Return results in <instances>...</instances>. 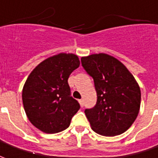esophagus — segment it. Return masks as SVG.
<instances>
[{"label":"esophagus","instance_id":"34e87169","mask_svg":"<svg viewBox=\"0 0 158 158\" xmlns=\"http://www.w3.org/2000/svg\"><path fill=\"white\" fill-rule=\"evenodd\" d=\"M79 103H80V105H81V107H83V106H84V102H83V100H82V99L79 100Z\"/></svg>","mask_w":158,"mask_h":158}]
</instances>
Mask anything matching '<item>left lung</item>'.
<instances>
[{
  "mask_svg": "<svg viewBox=\"0 0 158 158\" xmlns=\"http://www.w3.org/2000/svg\"><path fill=\"white\" fill-rule=\"evenodd\" d=\"M81 62L94 79L97 93L95 106L84 111L92 129L107 137L125 132L140 107L141 92L135 78L122 63L107 54L83 56Z\"/></svg>",
  "mask_w": 158,
  "mask_h": 158,
  "instance_id": "obj_1",
  "label": "left lung"
}]
</instances>
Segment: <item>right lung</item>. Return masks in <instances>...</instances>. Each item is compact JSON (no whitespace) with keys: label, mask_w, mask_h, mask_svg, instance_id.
Masks as SVG:
<instances>
[{"label":"right lung","mask_w":158,"mask_h":158,"mask_svg":"<svg viewBox=\"0 0 158 158\" xmlns=\"http://www.w3.org/2000/svg\"><path fill=\"white\" fill-rule=\"evenodd\" d=\"M79 65L77 55L60 53L40 63L29 75L23 88V105L29 120L40 131H64L80 109L68 83Z\"/></svg>","instance_id":"add662e5"}]
</instances>
